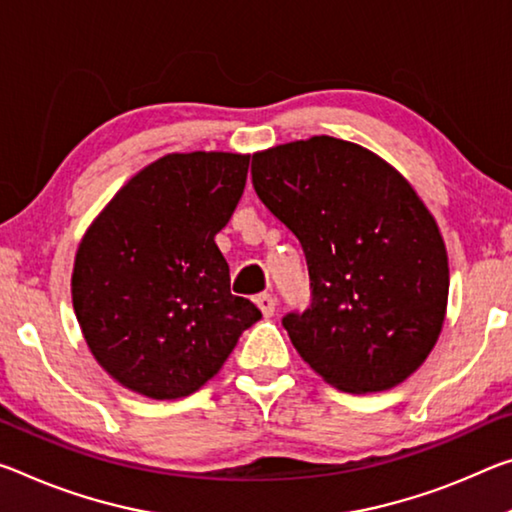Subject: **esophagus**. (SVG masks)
Returning a JSON list of instances; mask_svg holds the SVG:
<instances>
[{
    "label": "esophagus",
    "instance_id": "obj_1",
    "mask_svg": "<svg viewBox=\"0 0 512 512\" xmlns=\"http://www.w3.org/2000/svg\"><path fill=\"white\" fill-rule=\"evenodd\" d=\"M255 303H257L259 310H262V314L266 316V319H269V316H273V312H275V300H273L271 294H259V296L255 298Z\"/></svg>",
    "mask_w": 512,
    "mask_h": 512
}]
</instances>
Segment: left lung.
Returning a JSON list of instances; mask_svg holds the SVG:
<instances>
[{
    "label": "left lung",
    "instance_id": "obj_1",
    "mask_svg": "<svg viewBox=\"0 0 512 512\" xmlns=\"http://www.w3.org/2000/svg\"><path fill=\"white\" fill-rule=\"evenodd\" d=\"M250 173L307 259L312 305L282 319L300 358L351 394L410 378L449 300L444 239L410 182L376 152L323 134L255 152Z\"/></svg>",
    "mask_w": 512,
    "mask_h": 512
}]
</instances>
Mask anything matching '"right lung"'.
Here are the masks:
<instances>
[{
    "label": "right lung",
    "instance_id": "1",
    "mask_svg": "<svg viewBox=\"0 0 512 512\" xmlns=\"http://www.w3.org/2000/svg\"><path fill=\"white\" fill-rule=\"evenodd\" d=\"M250 154L173 152L139 170L79 241L72 307L109 376L154 401L212 380L262 319L230 294L214 237L230 221Z\"/></svg>",
    "mask_w": 512,
    "mask_h": 512
}]
</instances>
